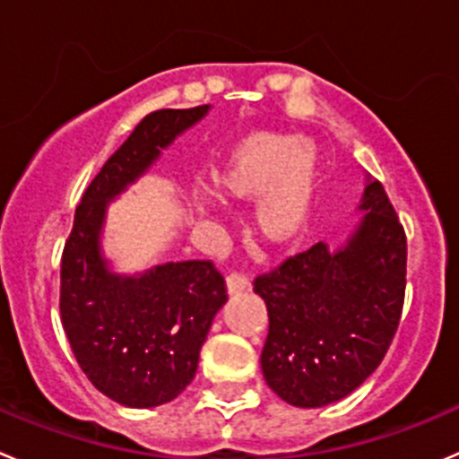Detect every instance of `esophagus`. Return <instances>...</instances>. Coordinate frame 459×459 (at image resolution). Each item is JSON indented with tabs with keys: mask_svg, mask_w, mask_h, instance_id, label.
Returning <instances> with one entry per match:
<instances>
[{
	"mask_svg": "<svg viewBox=\"0 0 459 459\" xmlns=\"http://www.w3.org/2000/svg\"><path fill=\"white\" fill-rule=\"evenodd\" d=\"M226 289H229V296H239V293L251 289V282L244 273H230L229 280H226Z\"/></svg>",
	"mask_w": 459,
	"mask_h": 459,
	"instance_id": "obj_1",
	"label": "esophagus"
}]
</instances>
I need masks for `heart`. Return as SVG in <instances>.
I'll return each instance as SVG.
<instances>
[{
  "mask_svg": "<svg viewBox=\"0 0 459 459\" xmlns=\"http://www.w3.org/2000/svg\"><path fill=\"white\" fill-rule=\"evenodd\" d=\"M224 202H260L257 229L275 247L293 244L309 226L316 206L314 150L300 136L253 132L230 148L215 170ZM195 215H215L220 202L206 190L190 195Z\"/></svg>",
  "mask_w": 459,
  "mask_h": 459,
  "instance_id": "heart-1",
  "label": "heart"
}]
</instances>
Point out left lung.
Instances as JSON below:
<instances>
[{
  "label": "left lung",
  "instance_id": "obj_1",
  "mask_svg": "<svg viewBox=\"0 0 459 459\" xmlns=\"http://www.w3.org/2000/svg\"><path fill=\"white\" fill-rule=\"evenodd\" d=\"M363 212L342 247L325 242L257 275L269 336L262 372L298 408L341 402L379 368L406 293V233L379 181L368 177Z\"/></svg>",
  "mask_w": 459,
  "mask_h": 459
}]
</instances>
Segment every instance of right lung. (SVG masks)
<instances>
[{
	"label": "right lung",
	"instance_id": "obj_1",
	"mask_svg": "<svg viewBox=\"0 0 459 459\" xmlns=\"http://www.w3.org/2000/svg\"><path fill=\"white\" fill-rule=\"evenodd\" d=\"M208 109L148 114L84 190L62 253L60 316L75 361L127 408L161 406L184 393L229 296L211 260L166 262L136 275L111 271L100 244L107 206Z\"/></svg>",
	"mask_w": 459,
	"mask_h": 459
}]
</instances>
